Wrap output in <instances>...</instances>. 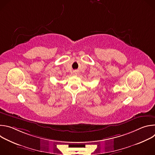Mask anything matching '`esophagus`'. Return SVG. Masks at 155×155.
<instances>
[{"label":"esophagus","instance_id":"obj_1","mask_svg":"<svg viewBox=\"0 0 155 155\" xmlns=\"http://www.w3.org/2000/svg\"><path fill=\"white\" fill-rule=\"evenodd\" d=\"M74 75H77V72L76 71H74Z\"/></svg>","mask_w":155,"mask_h":155}]
</instances>
